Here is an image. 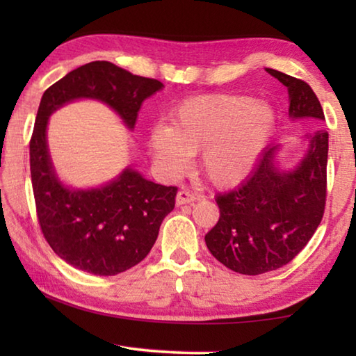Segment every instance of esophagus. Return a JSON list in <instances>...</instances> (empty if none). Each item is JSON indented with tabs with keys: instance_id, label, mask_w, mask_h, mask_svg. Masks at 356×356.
Masks as SVG:
<instances>
[{
	"instance_id": "obj_1",
	"label": "esophagus",
	"mask_w": 356,
	"mask_h": 356,
	"mask_svg": "<svg viewBox=\"0 0 356 356\" xmlns=\"http://www.w3.org/2000/svg\"><path fill=\"white\" fill-rule=\"evenodd\" d=\"M196 201V195H193L188 190H180L176 196L177 206H184V204H191Z\"/></svg>"
}]
</instances>
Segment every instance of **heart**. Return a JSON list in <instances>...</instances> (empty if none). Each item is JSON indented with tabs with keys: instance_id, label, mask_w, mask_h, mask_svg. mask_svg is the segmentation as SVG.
Here are the masks:
<instances>
[{
	"instance_id": "heart-1",
	"label": "heart",
	"mask_w": 356,
	"mask_h": 356,
	"mask_svg": "<svg viewBox=\"0 0 356 356\" xmlns=\"http://www.w3.org/2000/svg\"><path fill=\"white\" fill-rule=\"evenodd\" d=\"M273 106L248 95L206 94L184 100L171 125H156L150 147L170 172L182 170L201 150V170L210 182L231 186L248 176L272 140Z\"/></svg>"
}]
</instances>
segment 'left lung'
Returning <instances> with one entry per match:
<instances>
[{"instance_id": "obj_1", "label": "left lung", "mask_w": 356, "mask_h": 356, "mask_svg": "<svg viewBox=\"0 0 356 356\" xmlns=\"http://www.w3.org/2000/svg\"><path fill=\"white\" fill-rule=\"evenodd\" d=\"M289 92V116L325 120L308 83L275 69ZM293 170L278 163V144L262 152L251 174L236 190L216 196L220 220L206 234L216 261L242 275L272 272L292 261L321 225L327 200L328 131L316 130Z\"/></svg>"}]
</instances>
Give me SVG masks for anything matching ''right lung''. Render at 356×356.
I'll return each mask as SVG.
<instances>
[{
    "instance_id": "add662e5",
    "label": "right lung",
    "mask_w": 356,
    "mask_h": 356,
    "mask_svg": "<svg viewBox=\"0 0 356 356\" xmlns=\"http://www.w3.org/2000/svg\"><path fill=\"white\" fill-rule=\"evenodd\" d=\"M160 89L163 83L154 78L94 61L69 72L42 95L29 141L35 210L48 245L72 267L113 276L140 264L152 250L161 221L174 209L177 188L150 182L131 168L99 188H70L51 163L48 118L69 102L94 99L134 129L143 102Z\"/></svg>"
}]
</instances>
